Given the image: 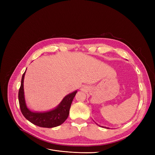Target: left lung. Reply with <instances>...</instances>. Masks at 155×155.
Listing matches in <instances>:
<instances>
[{
	"label": "left lung",
	"instance_id": "1",
	"mask_svg": "<svg viewBox=\"0 0 155 155\" xmlns=\"http://www.w3.org/2000/svg\"><path fill=\"white\" fill-rule=\"evenodd\" d=\"M99 126H100V125H99ZM105 128H107V127H105ZM107 129H109V128H107Z\"/></svg>",
	"mask_w": 155,
	"mask_h": 155
}]
</instances>
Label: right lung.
Returning a JSON list of instances; mask_svg holds the SVG:
<instances>
[{
	"instance_id": "right-lung-1",
	"label": "right lung",
	"mask_w": 155,
	"mask_h": 155,
	"mask_svg": "<svg viewBox=\"0 0 155 155\" xmlns=\"http://www.w3.org/2000/svg\"><path fill=\"white\" fill-rule=\"evenodd\" d=\"M25 72L26 71L22 76L18 96L21 110L23 116L31 123L41 127L52 128L61 125L68 118L70 106L78 91H75L67 95L60 104L52 110L45 112L31 111L28 108L25 97L24 79Z\"/></svg>"
}]
</instances>
